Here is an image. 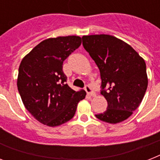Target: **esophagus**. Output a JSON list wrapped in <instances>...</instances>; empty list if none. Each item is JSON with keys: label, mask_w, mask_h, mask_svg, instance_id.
<instances>
[{"label": "esophagus", "mask_w": 160, "mask_h": 160, "mask_svg": "<svg viewBox=\"0 0 160 160\" xmlns=\"http://www.w3.org/2000/svg\"><path fill=\"white\" fill-rule=\"evenodd\" d=\"M85 91H86V93H87L88 95H90V96H92V97H94V96H95V92L93 90V89L91 87H90V85H86L85 86Z\"/></svg>", "instance_id": "esophagus-1"}]
</instances>
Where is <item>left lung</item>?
Segmentation results:
<instances>
[{"instance_id": "8db88e82", "label": "left lung", "mask_w": 160, "mask_h": 160, "mask_svg": "<svg viewBox=\"0 0 160 160\" xmlns=\"http://www.w3.org/2000/svg\"><path fill=\"white\" fill-rule=\"evenodd\" d=\"M82 40L100 70L101 95L108 103L106 110L95 116L109 124L124 121L139 107L147 90L145 61L129 44L110 35L84 36Z\"/></svg>"}]
</instances>
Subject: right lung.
Here are the masks:
<instances>
[{"label": "right lung", "mask_w": 160, "mask_h": 160, "mask_svg": "<svg viewBox=\"0 0 160 160\" xmlns=\"http://www.w3.org/2000/svg\"><path fill=\"white\" fill-rule=\"evenodd\" d=\"M81 45L77 36L48 38L34 47L19 66L17 88L26 109L40 123L50 127L72 119L85 90L65 84L63 61Z\"/></svg>", "instance_id": "add662e5"}]
</instances>
